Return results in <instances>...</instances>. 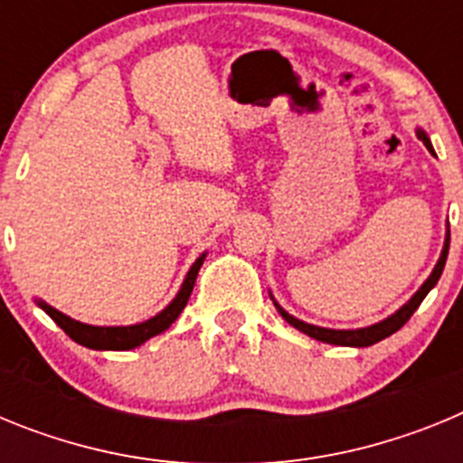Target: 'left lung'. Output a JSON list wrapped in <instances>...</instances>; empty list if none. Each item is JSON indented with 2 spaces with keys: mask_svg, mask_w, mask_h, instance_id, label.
Masks as SVG:
<instances>
[{
  "mask_svg": "<svg viewBox=\"0 0 463 463\" xmlns=\"http://www.w3.org/2000/svg\"><path fill=\"white\" fill-rule=\"evenodd\" d=\"M417 137L422 138L424 146H427V148L433 153L431 141H429V137L422 132V129L417 132ZM448 250H449V232H448V239H445V248H443V252H440L439 264H436V269H433V273L427 278V282H424L422 288L417 289L415 297H412L411 301H408V304L403 306V308L396 310V313L392 315V317H387V320L378 322V325H373V326H366V329H354V331H353V329H350V331H343V329H341V331H338V329H322V326L306 325V322H301V320H297V317H292V315L285 313V310H282L280 306L276 304V301H273V304H276L278 313L282 315V320H288L289 325L297 326V329H298V331H304V334H308V336L315 338V341L331 343V345L369 347V345H373V343L383 341V338L392 336L394 331H399L401 326H403L408 320H411V315L415 313L417 308H420V304H422V301H424V297H427V294L431 292L433 285L439 282L440 273H443V269H445V260H448Z\"/></svg>",
  "mask_w": 463,
  "mask_h": 463,
  "instance_id": "left-lung-1",
  "label": "left lung"
}]
</instances>
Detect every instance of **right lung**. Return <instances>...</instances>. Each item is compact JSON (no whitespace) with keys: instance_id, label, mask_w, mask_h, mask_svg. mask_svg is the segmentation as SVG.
<instances>
[{"instance_id":"1","label":"right lung","mask_w":463,"mask_h":463,"mask_svg":"<svg viewBox=\"0 0 463 463\" xmlns=\"http://www.w3.org/2000/svg\"><path fill=\"white\" fill-rule=\"evenodd\" d=\"M203 257L206 255H202L199 260L194 261V264H192V269L187 271V278H185V282H183V288H181V292H178V297H175L174 301H171V304L162 310V313L155 315L153 320L141 322V325L92 326V325H83V322L71 320L69 315L60 313V310H55L52 306L43 304V301H39V306L46 310L48 315H51L60 329H64V334H67L71 341L80 343V345L92 347V350H132V347H138L141 343H146L148 338L157 336V334H162V331H166L171 325H174L175 317H178V315H181V310L185 308L187 298H190L192 288H194L196 273H199V269H202V264H203Z\"/></svg>"}]
</instances>
